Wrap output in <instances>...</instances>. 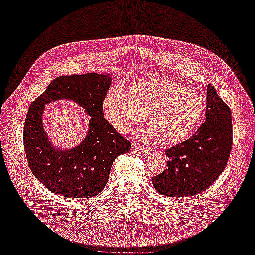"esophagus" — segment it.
Instances as JSON below:
<instances>
[{
  "label": "esophagus",
  "mask_w": 255,
  "mask_h": 255,
  "mask_svg": "<svg viewBox=\"0 0 255 255\" xmlns=\"http://www.w3.org/2000/svg\"><path fill=\"white\" fill-rule=\"evenodd\" d=\"M131 150H132L133 153L144 154V155L148 154V152H149V150L147 148H142V147L138 146V145H136V144H132V149Z\"/></svg>",
  "instance_id": "obj_1"
}]
</instances>
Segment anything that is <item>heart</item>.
<instances>
[{
    "mask_svg": "<svg viewBox=\"0 0 255 255\" xmlns=\"http://www.w3.org/2000/svg\"><path fill=\"white\" fill-rule=\"evenodd\" d=\"M203 95L163 78L134 82L129 90L115 85L106 94L103 112L116 130L126 133L147 114L144 139L158 138L163 144H175L190 138L205 113Z\"/></svg>",
    "mask_w": 255,
    "mask_h": 255,
    "instance_id": "obj_1",
    "label": "heart"
}]
</instances>
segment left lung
Masks as SVG:
<instances>
[{
  "instance_id": "obj_1",
  "label": "left lung",
  "mask_w": 255,
  "mask_h": 255,
  "mask_svg": "<svg viewBox=\"0 0 255 255\" xmlns=\"http://www.w3.org/2000/svg\"><path fill=\"white\" fill-rule=\"evenodd\" d=\"M231 147V110L210 84L206 121L190 139L165 150L168 168L152 177L153 187L172 198L204 192L223 172Z\"/></svg>"
}]
</instances>
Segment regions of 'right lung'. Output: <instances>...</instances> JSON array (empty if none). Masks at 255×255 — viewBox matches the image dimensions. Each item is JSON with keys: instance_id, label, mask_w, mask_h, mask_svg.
<instances>
[{"instance_id": "obj_1", "label": "right lung", "mask_w": 255, "mask_h": 255, "mask_svg": "<svg viewBox=\"0 0 255 255\" xmlns=\"http://www.w3.org/2000/svg\"><path fill=\"white\" fill-rule=\"evenodd\" d=\"M111 83L110 74L58 77L30 105L23 133L26 156L33 174L52 193L70 199L98 195L115 158L130 151L131 143L104 118L103 101ZM57 99L76 102L90 116L87 135L74 149L55 148L43 126L45 105Z\"/></svg>"}]
</instances>
